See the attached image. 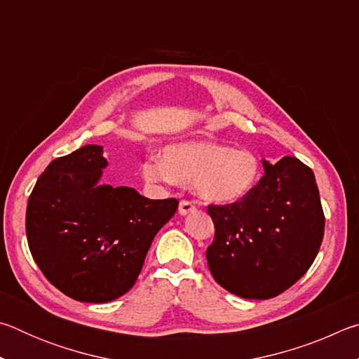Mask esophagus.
<instances>
[{
    "mask_svg": "<svg viewBox=\"0 0 359 359\" xmlns=\"http://www.w3.org/2000/svg\"><path fill=\"white\" fill-rule=\"evenodd\" d=\"M194 210H196V205H194L191 201L182 199L180 204H179V214L187 215V214H190V212H194Z\"/></svg>",
    "mask_w": 359,
    "mask_h": 359,
    "instance_id": "esophagus-1",
    "label": "esophagus"
}]
</instances>
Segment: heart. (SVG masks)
<instances>
[{
	"mask_svg": "<svg viewBox=\"0 0 359 359\" xmlns=\"http://www.w3.org/2000/svg\"><path fill=\"white\" fill-rule=\"evenodd\" d=\"M261 165L248 150H233L209 141L169 145L161 160L150 158L142 175L150 182H180L191 185L205 201H239L257 185Z\"/></svg>",
	"mask_w": 359,
	"mask_h": 359,
	"instance_id": "heart-1",
	"label": "heart"
}]
</instances>
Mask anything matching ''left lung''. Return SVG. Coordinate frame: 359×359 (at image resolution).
Wrapping results in <instances>:
<instances>
[{
	"mask_svg": "<svg viewBox=\"0 0 359 359\" xmlns=\"http://www.w3.org/2000/svg\"><path fill=\"white\" fill-rule=\"evenodd\" d=\"M239 201L209 204L215 226L208 247L215 282L245 299H271L306 274L325 234L312 169L294 156L276 165Z\"/></svg>",
	"mask_w": 359,
	"mask_h": 359,
	"instance_id": "1",
	"label": "left lung"
}]
</instances>
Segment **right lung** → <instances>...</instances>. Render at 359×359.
Instances as JSON below:
<instances>
[{
    "instance_id": "obj_1",
    "label": "right lung",
    "mask_w": 359,
    "mask_h": 359,
    "mask_svg": "<svg viewBox=\"0 0 359 359\" xmlns=\"http://www.w3.org/2000/svg\"><path fill=\"white\" fill-rule=\"evenodd\" d=\"M106 165L101 145L57 158L27 205L33 259L53 287L81 302H109L130 291L151 241L179 205L175 198L100 185Z\"/></svg>"
}]
</instances>
